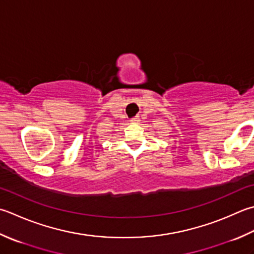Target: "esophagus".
<instances>
[{
  "label": "esophagus",
  "mask_w": 254,
  "mask_h": 254,
  "mask_svg": "<svg viewBox=\"0 0 254 254\" xmlns=\"http://www.w3.org/2000/svg\"><path fill=\"white\" fill-rule=\"evenodd\" d=\"M131 123H138L140 122V118H137V117H135V118H133V119H131Z\"/></svg>",
  "instance_id": "esophagus-1"
}]
</instances>
